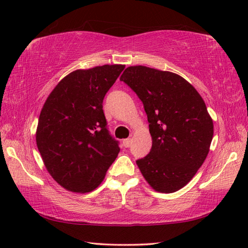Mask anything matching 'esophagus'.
Returning <instances> with one entry per match:
<instances>
[{"label": "esophagus", "mask_w": 248, "mask_h": 248, "mask_svg": "<svg viewBox=\"0 0 248 248\" xmlns=\"http://www.w3.org/2000/svg\"><path fill=\"white\" fill-rule=\"evenodd\" d=\"M131 143H132V140L127 139V140H124L123 145L125 147V148H129V147L131 146Z\"/></svg>", "instance_id": "34e87169"}]
</instances>
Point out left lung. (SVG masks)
I'll use <instances>...</instances> for the list:
<instances>
[{
	"mask_svg": "<svg viewBox=\"0 0 248 248\" xmlns=\"http://www.w3.org/2000/svg\"><path fill=\"white\" fill-rule=\"evenodd\" d=\"M144 104L152 147L136 161L156 192L186 186L207 157L213 120L202 96L186 80L170 71L130 66L120 77Z\"/></svg>",
	"mask_w": 248,
	"mask_h": 248,
	"instance_id": "obj_1",
	"label": "left lung"
}]
</instances>
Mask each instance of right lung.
Segmentation results:
<instances>
[{"label":"right lung","instance_id":"add662e5","mask_svg":"<svg viewBox=\"0 0 248 248\" xmlns=\"http://www.w3.org/2000/svg\"><path fill=\"white\" fill-rule=\"evenodd\" d=\"M124 69V65H103L72 71L46 100L36 144L46 170L67 191H93L119 154L102 103Z\"/></svg>","mask_w":248,"mask_h":248}]
</instances>
